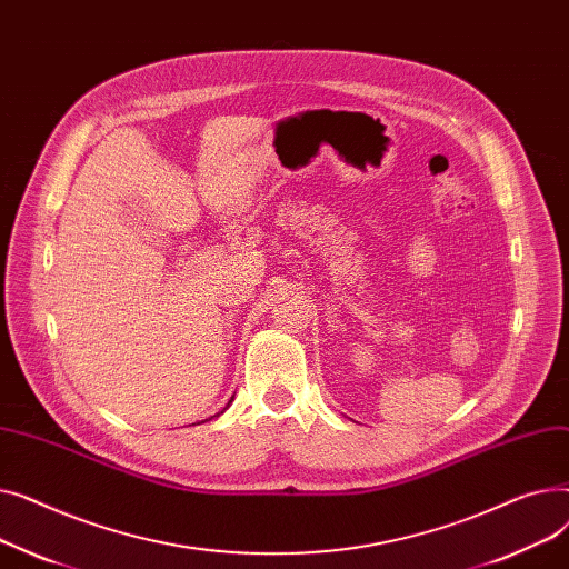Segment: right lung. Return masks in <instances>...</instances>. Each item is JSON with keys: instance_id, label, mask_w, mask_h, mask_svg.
I'll use <instances>...</instances> for the list:
<instances>
[{"instance_id": "1", "label": "right lung", "mask_w": 569, "mask_h": 569, "mask_svg": "<svg viewBox=\"0 0 569 569\" xmlns=\"http://www.w3.org/2000/svg\"><path fill=\"white\" fill-rule=\"evenodd\" d=\"M214 417H217V415H214Z\"/></svg>"}]
</instances>
